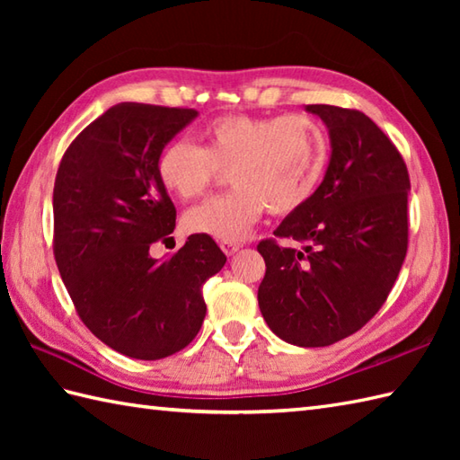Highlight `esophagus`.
Instances as JSON below:
<instances>
[{
	"label": "esophagus",
	"instance_id": "34e87169",
	"mask_svg": "<svg viewBox=\"0 0 460 460\" xmlns=\"http://www.w3.org/2000/svg\"><path fill=\"white\" fill-rule=\"evenodd\" d=\"M219 247H221V251L225 252V255L231 257V255H235V252L241 249V243H233V241H221V243H219Z\"/></svg>",
	"mask_w": 460,
	"mask_h": 460
}]
</instances>
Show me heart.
I'll list each match as a JSON object with an SVG mask.
<instances>
[{
  "instance_id": "1",
  "label": "heart",
  "mask_w": 460,
  "mask_h": 460,
  "mask_svg": "<svg viewBox=\"0 0 460 460\" xmlns=\"http://www.w3.org/2000/svg\"><path fill=\"white\" fill-rule=\"evenodd\" d=\"M328 164L324 128L302 114L219 116L203 128V146L172 140L160 152L158 175L181 201L208 195L231 175L233 190L185 215L183 225L221 241H241L267 209L300 211L314 198Z\"/></svg>"
}]
</instances>
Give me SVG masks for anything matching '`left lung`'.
I'll return each mask as SVG.
<instances>
[{
    "mask_svg": "<svg viewBox=\"0 0 460 460\" xmlns=\"http://www.w3.org/2000/svg\"><path fill=\"white\" fill-rule=\"evenodd\" d=\"M306 111L328 126L330 164L314 198L257 245L267 265L259 308L280 340L322 348L364 328L392 292L407 255L411 181L395 144L364 112Z\"/></svg>",
    "mask_w": 460,
    "mask_h": 460,
    "instance_id": "obj_1",
    "label": "left lung"
}]
</instances>
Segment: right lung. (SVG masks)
Instances as JSON below:
<instances>
[{
    "mask_svg": "<svg viewBox=\"0 0 460 460\" xmlns=\"http://www.w3.org/2000/svg\"><path fill=\"white\" fill-rule=\"evenodd\" d=\"M198 111L122 102L76 136L53 190V252L76 314L106 346L162 359L198 336L201 288L225 265L209 235L195 233L170 259L175 208L158 175L164 146Z\"/></svg>",
    "mask_w": 460,
    "mask_h": 460,
    "instance_id": "add662e5",
    "label": "right lung"
}]
</instances>
